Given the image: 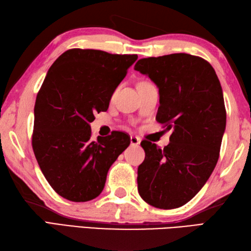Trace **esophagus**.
I'll use <instances>...</instances> for the list:
<instances>
[{
	"label": "esophagus",
	"instance_id": "34e87169",
	"mask_svg": "<svg viewBox=\"0 0 251 251\" xmlns=\"http://www.w3.org/2000/svg\"><path fill=\"white\" fill-rule=\"evenodd\" d=\"M140 142H141L140 138H138L136 136H130V145L131 146H138V145H140Z\"/></svg>",
	"mask_w": 251,
	"mask_h": 251
}]
</instances>
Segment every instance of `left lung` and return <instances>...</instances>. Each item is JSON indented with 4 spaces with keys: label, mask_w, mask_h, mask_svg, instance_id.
Here are the masks:
<instances>
[{
    "label": "left lung",
    "mask_w": 251,
    "mask_h": 251,
    "mask_svg": "<svg viewBox=\"0 0 251 251\" xmlns=\"http://www.w3.org/2000/svg\"><path fill=\"white\" fill-rule=\"evenodd\" d=\"M135 70L157 86L156 120L173 130L164 149L141 142L138 192L153 207L174 209L199 193L217 165L226 125L222 87L210 63L184 52L143 58Z\"/></svg>",
    "instance_id": "left-lung-1"
}]
</instances>
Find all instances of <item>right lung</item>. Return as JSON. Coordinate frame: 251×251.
I'll list each match as a JSON object with an SVG mask.
<instances>
[{
	"label": "right lung",
	"instance_id": "right-lung-1",
	"mask_svg": "<svg viewBox=\"0 0 251 251\" xmlns=\"http://www.w3.org/2000/svg\"><path fill=\"white\" fill-rule=\"evenodd\" d=\"M137 55L69 50L57 58L36 96L32 147L50 186L72 201L102 192L111 165L129 146L124 132L90 140L96 112L106 111Z\"/></svg>",
	"mask_w": 251,
	"mask_h": 251
}]
</instances>
